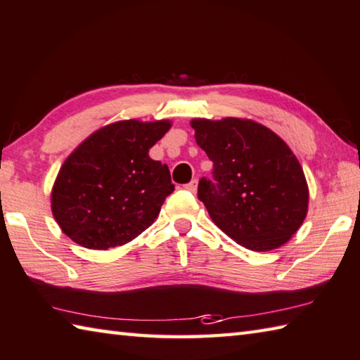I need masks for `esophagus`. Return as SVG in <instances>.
<instances>
[{
  "instance_id": "1",
  "label": "esophagus",
  "mask_w": 360,
  "mask_h": 360,
  "mask_svg": "<svg viewBox=\"0 0 360 360\" xmlns=\"http://www.w3.org/2000/svg\"><path fill=\"white\" fill-rule=\"evenodd\" d=\"M197 187H198V182H197V179H193V181H191V182H188V184H186V186H184V188H186V191H188V192H192V193H195V192H197Z\"/></svg>"
}]
</instances>
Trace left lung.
I'll return each mask as SVG.
<instances>
[{
	"instance_id": "1",
	"label": "left lung",
	"mask_w": 360,
	"mask_h": 360,
	"mask_svg": "<svg viewBox=\"0 0 360 360\" xmlns=\"http://www.w3.org/2000/svg\"><path fill=\"white\" fill-rule=\"evenodd\" d=\"M191 126L214 163V181L198 182L214 224L248 250L288 243L309 211V186L290 146L252 120L197 117Z\"/></svg>"
}]
</instances>
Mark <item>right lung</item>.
Returning a JSON list of instances; mask_svg holds the SVG:
<instances>
[{
    "mask_svg": "<svg viewBox=\"0 0 360 360\" xmlns=\"http://www.w3.org/2000/svg\"><path fill=\"white\" fill-rule=\"evenodd\" d=\"M169 127L168 120L117 121L70 153L51 188V212L66 236L107 250L154 224L174 186L168 167L149 158V149Z\"/></svg>",
    "mask_w": 360,
    "mask_h": 360,
    "instance_id": "obj_1",
    "label": "right lung"
}]
</instances>
